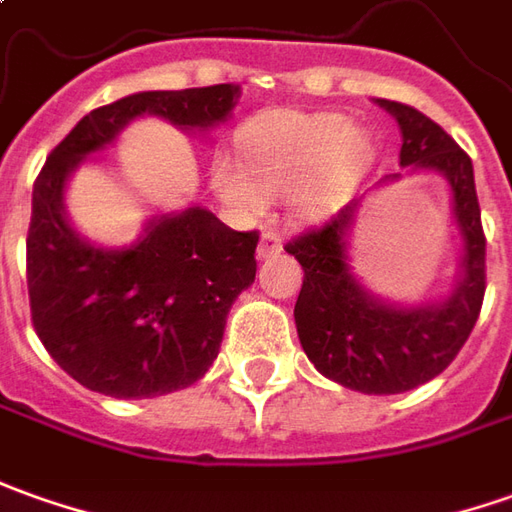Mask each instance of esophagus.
I'll list each match as a JSON object with an SVG mask.
<instances>
[{
    "label": "esophagus",
    "instance_id": "34e87169",
    "mask_svg": "<svg viewBox=\"0 0 512 512\" xmlns=\"http://www.w3.org/2000/svg\"><path fill=\"white\" fill-rule=\"evenodd\" d=\"M280 249H283V238H280V232H277V229H266V232L260 235V243H257V255L271 257V255H277Z\"/></svg>",
    "mask_w": 512,
    "mask_h": 512
}]
</instances>
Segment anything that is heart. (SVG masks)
Returning <instances> with one entry per match:
<instances>
[{"label": "heart", "instance_id": "heart-1", "mask_svg": "<svg viewBox=\"0 0 512 512\" xmlns=\"http://www.w3.org/2000/svg\"><path fill=\"white\" fill-rule=\"evenodd\" d=\"M241 164L218 159L212 182L229 204L257 210L263 193L285 196L302 221L339 210L375 162L373 137L336 111H263L238 134Z\"/></svg>", "mask_w": 512, "mask_h": 512}]
</instances>
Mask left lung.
Masks as SVG:
<instances>
[{
    "label": "left lung",
    "mask_w": 512,
    "mask_h": 512,
    "mask_svg": "<svg viewBox=\"0 0 512 512\" xmlns=\"http://www.w3.org/2000/svg\"><path fill=\"white\" fill-rule=\"evenodd\" d=\"M401 125V165L434 170L451 187V210L462 238L460 280L443 302L389 305L367 294L347 266V229L358 201L322 227L285 243L300 260L302 288L294 322L305 356L319 373L356 392L398 395L440 375L474 330L485 297V232L471 156L440 125L406 103L375 100ZM398 179V173L384 182Z\"/></svg>",
    "instance_id": "8db88e82"
}]
</instances>
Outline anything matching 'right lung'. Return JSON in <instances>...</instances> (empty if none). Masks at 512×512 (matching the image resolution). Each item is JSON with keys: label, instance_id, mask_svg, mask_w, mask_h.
I'll use <instances>...</instances> for the list:
<instances>
[{"label": "right lung", "instance_id": "obj_1", "mask_svg": "<svg viewBox=\"0 0 512 512\" xmlns=\"http://www.w3.org/2000/svg\"><path fill=\"white\" fill-rule=\"evenodd\" d=\"M238 95L218 83L114 100L89 111L38 173L27 229L30 316L47 353L86 389L154 398L196 384L218 358L232 302L255 283L257 232L187 207L148 221L125 249H100L66 221L69 173L142 114L207 131L227 120Z\"/></svg>", "mask_w": 512, "mask_h": 512}]
</instances>
